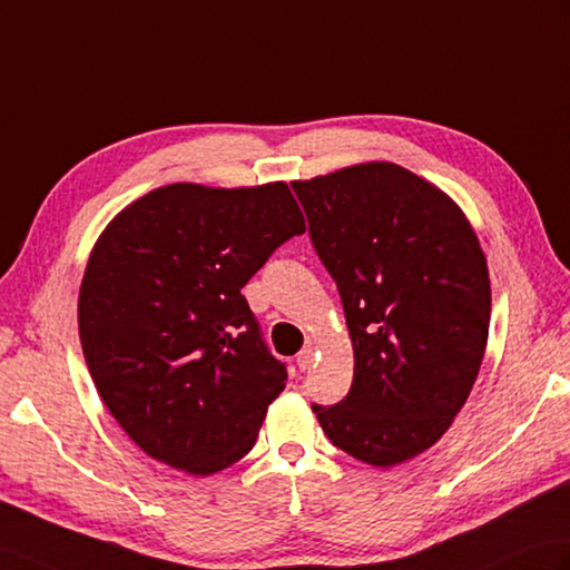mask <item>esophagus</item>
<instances>
[{
  "label": "esophagus",
  "mask_w": 570,
  "mask_h": 570,
  "mask_svg": "<svg viewBox=\"0 0 570 570\" xmlns=\"http://www.w3.org/2000/svg\"><path fill=\"white\" fill-rule=\"evenodd\" d=\"M296 364H298L301 372H306V368L313 364V350H311V347L301 350V352H298V356H296Z\"/></svg>",
  "instance_id": "obj_1"
}]
</instances>
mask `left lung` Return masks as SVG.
<instances>
[{"mask_svg":"<svg viewBox=\"0 0 570 570\" xmlns=\"http://www.w3.org/2000/svg\"><path fill=\"white\" fill-rule=\"evenodd\" d=\"M291 187L354 347L350 393L313 413L345 454L395 466L440 440L479 376L491 325L479 237L452 198L393 163Z\"/></svg>","mask_w":570,"mask_h":570,"instance_id":"8db88e82","label":"left lung"}]
</instances>
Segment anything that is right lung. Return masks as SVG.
<instances>
[{"label": "right lung", "mask_w": 570, "mask_h": 570, "mask_svg": "<svg viewBox=\"0 0 570 570\" xmlns=\"http://www.w3.org/2000/svg\"><path fill=\"white\" fill-rule=\"evenodd\" d=\"M303 233L284 181L169 184L101 233L79 288V340L104 405L145 454L210 475L255 446L288 374L240 288Z\"/></svg>", "instance_id": "right-lung-1"}]
</instances>
